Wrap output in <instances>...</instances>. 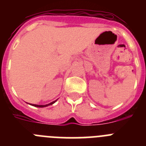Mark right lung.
Masks as SVG:
<instances>
[{
    "instance_id": "add662e5",
    "label": "right lung",
    "mask_w": 146,
    "mask_h": 146,
    "mask_svg": "<svg viewBox=\"0 0 146 146\" xmlns=\"http://www.w3.org/2000/svg\"><path fill=\"white\" fill-rule=\"evenodd\" d=\"M56 101H57V100H55V101H54V102H52L49 103V104H44V105H41V104H31V105H32V106H34V107H36V108H45V107H47V106H49V105H52V104H54V103H55Z\"/></svg>"
}]
</instances>
